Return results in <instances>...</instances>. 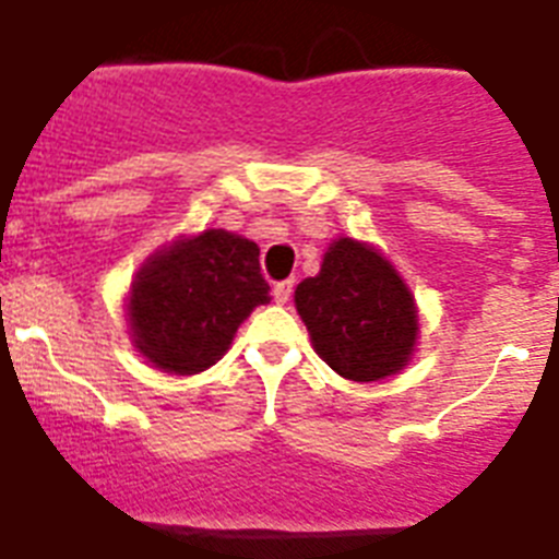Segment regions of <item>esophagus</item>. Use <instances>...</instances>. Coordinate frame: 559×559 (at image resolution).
<instances>
[{"instance_id":"obj_1","label":"esophagus","mask_w":559,"mask_h":559,"mask_svg":"<svg viewBox=\"0 0 559 559\" xmlns=\"http://www.w3.org/2000/svg\"><path fill=\"white\" fill-rule=\"evenodd\" d=\"M292 292H294V280H283V283L274 285V300L280 302V306H285V302L292 300Z\"/></svg>"}]
</instances>
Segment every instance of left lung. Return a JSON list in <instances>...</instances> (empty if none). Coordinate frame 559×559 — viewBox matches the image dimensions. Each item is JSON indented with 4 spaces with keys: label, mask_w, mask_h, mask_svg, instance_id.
I'll use <instances>...</instances> for the list:
<instances>
[{
    "label": "left lung",
    "mask_w": 559,
    "mask_h": 559,
    "mask_svg": "<svg viewBox=\"0 0 559 559\" xmlns=\"http://www.w3.org/2000/svg\"><path fill=\"white\" fill-rule=\"evenodd\" d=\"M294 302L317 355L349 381L390 378L413 357V294L372 245L346 236L329 245L320 274L297 285Z\"/></svg>",
    "instance_id": "1"
}]
</instances>
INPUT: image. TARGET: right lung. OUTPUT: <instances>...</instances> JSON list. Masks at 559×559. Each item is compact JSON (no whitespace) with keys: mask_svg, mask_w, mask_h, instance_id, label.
Instances as JSON below:
<instances>
[{"mask_svg":"<svg viewBox=\"0 0 559 559\" xmlns=\"http://www.w3.org/2000/svg\"><path fill=\"white\" fill-rule=\"evenodd\" d=\"M259 248L227 230H202L153 253L129 292L135 349L164 372L195 374L230 349L236 329L265 306Z\"/></svg>","mask_w":559,"mask_h":559,"instance_id":"1","label":"right lung"}]
</instances>
